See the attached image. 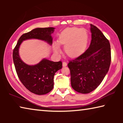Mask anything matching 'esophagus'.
<instances>
[{
    "label": "esophagus",
    "mask_w": 123,
    "mask_h": 123,
    "mask_svg": "<svg viewBox=\"0 0 123 123\" xmlns=\"http://www.w3.org/2000/svg\"><path fill=\"white\" fill-rule=\"evenodd\" d=\"M67 65V62L63 61V63H62V66H63V67H66Z\"/></svg>",
    "instance_id": "34e87169"
}]
</instances>
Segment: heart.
Wrapping results in <instances>:
<instances>
[{
  "label": "heart",
  "instance_id": "obj_1",
  "mask_svg": "<svg viewBox=\"0 0 123 123\" xmlns=\"http://www.w3.org/2000/svg\"><path fill=\"white\" fill-rule=\"evenodd\" d=\"M88 36L85 30L76 28H68L61 32L58 38L60 44L64 46V51L68 56L76 57L84 53L88 43ZM55 51L60 53L59 46L55 45Z\"/></svg>",
  "mask_w": 123,
  "mask_h": 123
}]
</instances>
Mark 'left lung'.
Instances as JSON below:
<instances>
[{
	"label": "left lung",
	"mask_w": 123,
	"mask_h": 123,
	"mask_svg": "<svg viewBox=\"0 0 123 123\" xmlns=\"http://www.w3.org/2000/svg\"><path fill=\"white\" fill-rule=\"evenodd\" d=\"M91 32L88 48L68 64L72 88L82 94L90 93L99 86L109 71L111 61L109 40L93 24H91Z\"/></svg>",
	"instance_id": "1"
}]
</instances>
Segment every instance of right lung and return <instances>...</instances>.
<instances>
[{"label":"right lung","instance_id":"add662e5","mask_svg":"<svg viewBox=\"0 0 123 123\" xmlns=\"http://www.w3.org/2000/svg\"><path fill=\"white\" fill-rule=\"evenodd\" d=\"M54 28H36L20 37L13 51V60L17 74L23 85L29 91L37 95L47 94L54 87V76L61 69V61L53 62L44 59L34 66L25 63L19 55V48L22 42L29 39H38L53 43L51 34Z\"/></svg>","mask_w":123,"mask_h":123}]
</instances>
